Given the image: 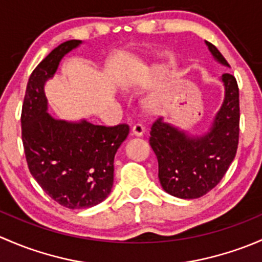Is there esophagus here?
<instances>
[{"instance_id":"obj_1","label":"esophagus","mask_w":262,"mask_h":262,"mask_svg":"<svg viewBox=\"0 0 262 262\" xmlns=\"http://www.w3.org/2000/svg\"><path fill=\"white\" fill-rule=\"evenodd\" d=\"M131 132L134 136H141V135L145 132V127L141 125V123H135V125L132 126Z\"/></svg>"}]
</instances>
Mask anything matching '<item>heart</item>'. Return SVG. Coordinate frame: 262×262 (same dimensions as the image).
<instances>
[{
  "label": "heart",
  "mask_w": 262,
  "mask_h": 262,
  "mask_svg": "<svg viewBox=\"0 0 262 262\" xmlns=\"http://www.w3.org/2000/svg\"><path fill=\"white\" fill-rule=\"evenodd\" d=\"M164 103H165V96L163 93H154L147 97L146 108L151 112H159L163 108Z\"/></svg>",
  "instance_id": "b5f03b06"
}]
</instances>
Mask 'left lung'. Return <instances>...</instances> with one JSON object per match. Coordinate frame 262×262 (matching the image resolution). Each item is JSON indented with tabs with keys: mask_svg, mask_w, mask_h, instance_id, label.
I'll return each instance as SVG.
<instances>
[{
	"mask_svg": "<svg viewBox=\"0 0 262 262\" xmlns=\"http://www.w3.org/2000/svg\"><path fill=\"white\" fill-rule=\"evenodd\" d=\"M218 63L228 67L220 50L206 41ZM225 99L208 132L189 136L159 117L151 126L150 145L158 158L159 180L166 193L195 199L212 190L236 156L239 135V93L237 80L222 74Z\"/></svg>",
	"mask_w": 262,
	"mask_h": 262,
	"instance_id": "8db88e82",
	"label": "left lung"
}]
</instances>
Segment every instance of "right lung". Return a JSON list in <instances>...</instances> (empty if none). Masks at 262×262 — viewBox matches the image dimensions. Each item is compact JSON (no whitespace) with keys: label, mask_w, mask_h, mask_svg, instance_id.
<instances>
[{"label":"right lung","mask_w":262,"mask_h":262,"mask_svg":"<svg viewBox=\"0 0 262 262\" xmlns=\"http://www.w3.org/2000/svg\"><path fill=\"white\" fill-rule=\"evenodd\" d=\"M82 44L69 40L40 61L29 78L21 112V134L29 170L42 190L71 209L90 208L108 196L113 185V160L127 137L126 123L93 125L69 122L48 113L44 85L61 58Z\"/></svg>","instance_id":"add662e5"}]
</instances>
